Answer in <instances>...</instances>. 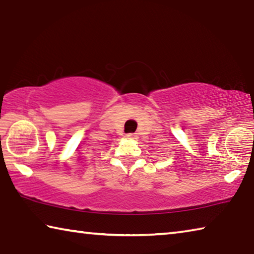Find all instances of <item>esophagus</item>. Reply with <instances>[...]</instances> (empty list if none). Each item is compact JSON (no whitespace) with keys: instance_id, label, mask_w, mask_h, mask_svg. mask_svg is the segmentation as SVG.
Segmentation results:
<instances>
[{"instance_id":"1","label":"esophagus","mask_w":254,"mask_h":254,"mask_svg":"<svg viewBox=\"0 0 254 254\" xmlns=\"http://www.w3.org/2000/svg\"><path fill=\"white\" fill-rule=\"evenodd\" d=\"M127 139H131V140H135L137 136L134 134V133H127Z\"/></svg>"}]
</instances>
